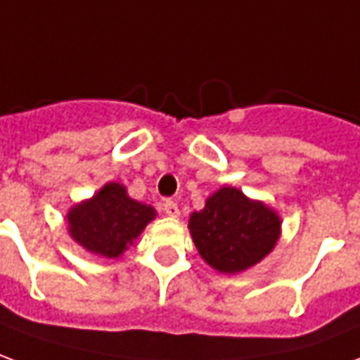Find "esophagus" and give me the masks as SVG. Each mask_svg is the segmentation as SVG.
Wrapping results in <instances>:
<instances>
[{
    "mask_svg": "<svg viewBox=\"0 0 360 360\" xmlns=\"http://www.w3.org/2000/svg\"><path fill=\"white\" fill-rule=\"evenodd\" d=\"M162 209H165V213H167L168 217H178L180 215V209H178V203L172 200H167L165 201V205H162Z\"/></svg>",
    "mask_w": 360,
    "mask_h": 360,
    "instance_id": "esophagus-1",
    "label": "esophagus"
}]
</instances>
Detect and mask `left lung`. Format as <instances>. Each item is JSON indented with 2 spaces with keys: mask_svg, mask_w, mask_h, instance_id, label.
Instances as JSON below:
<instances>
[{
  "mask_svg": "<svg viewBox=\"0 0 360 360\" xmlns=\"http://www.w3.org/2000/svg\"><path fill=\"white\" fill-rule=\"evenodd\" d=\"M188 229L209 266L221 274H240L275 248L281 219L266 203L223 186L209 195L205 207L193 211Z\"/></svg>",
  "mask_w": 360,
  "mask_h": 360,
  "instance_id": "left-lung-1",
  "label": "left lung"
}]
</instances>
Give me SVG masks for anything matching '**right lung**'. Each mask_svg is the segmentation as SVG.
Wrapping results in <instances>:
<instances>
[{
	"mask_svg": "<svg viewBox=\"0 0 360 360\" xmlns=\"http://www.w3.org/2000/svg\"><path fill=\"white\" fill-rule=\"evenodd\" d=\"M155 209L131 200L118 182L104 184L91 200L73 205L68 213L73 240L103 257H118L155 219Z\"/></svg>",
	"mask_w": 360,
	"mask_h": 360,
	"instance_id": "1",
	"label": "right lung"
}]
</instances>
